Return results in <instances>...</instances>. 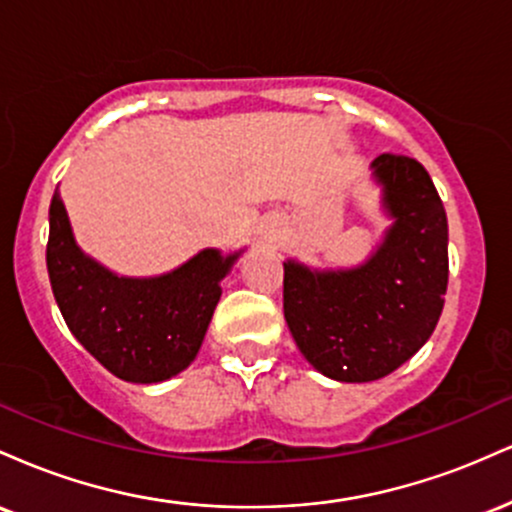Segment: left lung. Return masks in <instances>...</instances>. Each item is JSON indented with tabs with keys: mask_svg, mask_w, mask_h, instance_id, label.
Returning <instances> with one entry per match:
<instances>
[{
	"mask_svg": "<svg viewBox=\"0 0 512 512\" xmlns=\"http://www.w3.org/2000/svg\"><path fill=\"white\" fill-rule=\"evenodd\" d=\"M395 226L366 264L310 272L284 262V317L301 354L322 375L370 383L428 342L448 291V216L416 158L373 161Z\"/></svg>",
	"mask_w": 512,
	"mask_h": 512,
	"instance_id": "obj_1",
	"label": "left lung"
}]
</instances>
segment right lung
Returning a JSON list of instances; mask_svg holds the SVG:
<instances>
[{"instance_id":"1","label":"right lung","mask_w":512,"mask_h":512,"mask_svg":"<svg viewBox=\"0 0 512 512\" xmlns=\"http://www.w3.org/2000/svg\"><path fill=\"white\" fill-rule=\"evenodd\" d=\"M236 257L202 250L168 274L117 276L76 248L62 199L52 195L45 260L55 301L79 344L127 383H161L195 361Z\"/></svg>"}]
</instances>
